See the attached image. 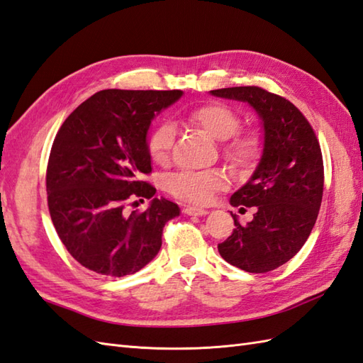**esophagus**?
Returning a JSON list of instances; mask_svg holds the SVG:
<instances>
[{
  "label": "esophagus",
  "instance_id": "1",
  "mask_svg": "<svg viewBox=\"0 0 363 363\" xmlns=\"http://www.w3.org/2000/svg\"><path fill=\"white\" fill-rule=\"evenodd\" d=\"M184 213L189 216H206V215H208V210L198 208V207H185Z\"/></svg>",
  "mask_w": 363,
  "mask_h": 363
}]
</instances>
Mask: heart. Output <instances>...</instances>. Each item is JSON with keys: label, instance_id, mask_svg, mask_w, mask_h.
<instances>
[{"label": "heart", "instance_id": "b5f03b06", "mask_svg": "<svg viewBox=\"0 0 363 363\" xmlns=\"http://www.w3.org/2000/svg\"><path fill=\"white\" fill-rule=\"evenodd\" d=\"M189 121L191 124L201 127L216 141H226L227 138L235 136L240 127V116L238 111L227 104H222V102H208V104L194 108L190 111ZM173 145L174 128L170 124L157 125L148 136V153H150L152 160L160 165L170 161ZM259 147H261V141H259L257 135H239L225 143L224 155L235 165H247L257 156ZM225 174L219 170L184 172L173 176L169 181V189L174 196L182 201L207 203L218 190L225 187Z\"/></svg>", "mask_w": 363, "mask_h": 363}]
</instances>
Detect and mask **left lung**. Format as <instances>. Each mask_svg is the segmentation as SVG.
Returning <instances> with one entry per match:
<instances>
[{"label": "left lung", "instance_id": "1", "mask_svg": "<svg viewBox=\"0 0 363 363\" xmlns=\"http://www.w3.org/2000/svg\"><path fill=\"white\" fill-rule=\"evenodd\" d=\"M213 96L247 102L262 125V155L253 174L231 194L233 207H256L253 220L218 245L219 255L248 273L276 270L299 252L319 215L323 161L308 121L290 101L261 87H228ZM242 208V207H240Z\"/></svg>", "mask_w": 363, "mask_h": 363}]
</instances>
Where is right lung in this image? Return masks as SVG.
Returning a JSON list of instances; mask_svg holds the SVG:
<instances>
[{"instance_id":"obj_1","label":"right lung","mask_w":363,"mask_h":363,"mask_svg":"<svg viewBox=\"0 0 363 363\" xmlns=\"http://www.w3.org/2000/svg\"><path fill=\"white\" fill-rule=\"evenodd\" d=\"M182 90H101L64 121L45 174L55 230L72 257L102 276L121 277L144 268L160 253L162 228L179 207L153 198L143 181L152 172L147 135L152 121ZM152 199L143 213L125 206Z\"/></svg>"}]
</instances>
